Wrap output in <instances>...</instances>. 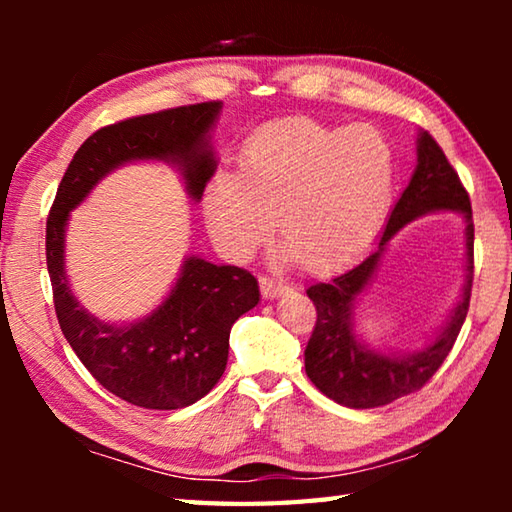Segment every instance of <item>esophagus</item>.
I'll use <instances>...</instances> for the list:
<instances>
[{"mask_svg": "<svg viewBox=\"0 0 512 512\" xmlns=\"http://www.w3.org/2000/svg\"><path fill=\"white\" fill-rule=\"evenodd\" d=\"M259 289H262V296L266 300H273V298H280L282 293H287L289 287L284 282H275L271 277H259Z\"/></svg>", "mask_w": 512, "mask_h": 512, "instance_id": "34e87169", "label": "esophagus"}]
</instances>
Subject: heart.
I'll return each instance as SVG.
<instances>
[{
  "label": "heart",
  "mask_w": 512,
  "mask_h": 512,
  "mask_svg": "<svg viewBox=\"0 0 512 512\" xmlns=\"http://www.w3.org/2000/svg\"><path fill=\"white\" fill-rule=\"evenodd\" d=\"M239 171H216L205 187L207 230L225 253L246 257L275 219L287 253L309 271L354 262L391 210L397 160L375 126H327L296 117L257 131Z\"/></svg>",
  "instance_id": "obj_1"
}]
</instances>
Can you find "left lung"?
<instances>
[{"label":"left lung","instance_id":"left-lung-1","mask_svg":"<svg viewBox=\"0 0 512 512\" xmlns=\"http://www.w3.org/2000/svg\"><path fill=\"white\" fill-rule=\"evenodd\" d=\"M418 164L409 185L395 203L375 248L357 266L329 282H314L307 296L314 300L318 318L305 350L307 377L320 393L348 409H375L411 395L427 384L447 359L470 307L474 273L472 205L458 173L427 133L415 142ZM456 211L466 221V284L453 314L422 349L413 353H384L372 349L356 332V305L374 279L383 250L404 224L420 215Z\"/></svg>","mask_w":512,"mask_h":512}]
</instances>
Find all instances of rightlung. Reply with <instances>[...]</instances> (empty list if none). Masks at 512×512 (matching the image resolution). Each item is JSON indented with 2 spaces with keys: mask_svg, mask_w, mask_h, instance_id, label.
I'll return each instance as SVG.
<instances>
[{
  "mask_svg": "<svg viewBox=\"0 0 512 512\" xmlns=\"http://www.w3.org/2000/svg\"><path fill=\"white\" fill-rule=\"evenodd\" d=\"M221 108V101L171 108L90 135L69 162L47 219V271L67 343L106 391L144 409H185L212 391L228 363L232 325L257 307V280L244 268L187 255L151 314L108 323L74 296L65 268L67 225L103 178L135 162L169 164L189 201H201L216 169L212 131Z\"/></svg>",
  "mask_w": 512,
  "mask_h": 512,
  "instance_id": "add662e5",
  "label": "right lung"
}]
</instances>
